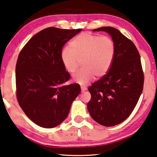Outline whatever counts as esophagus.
<instances>
[{
  "label": "esophagus",
  "mask_w": 157,
  "mask_h": 157,
  "mask_svg": "<svg viewBox=\"0 0 157 157\" xmlns=\"http://www.w3.org/2000/svg\"><path fill=\"white\" fill-rule=\"evenodd\" d=\"M81 89H82V92H84V91L86 90L87 89V88H86V87H85V86H81Z\"/></svg>",
  "instance_id": "1"
}]
</instances>
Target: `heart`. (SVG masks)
Segmentation results:
<instances>
[{
	"instance_id": "obj_1",
	"label": "heart",
	"mask_w": 157,
	"mask_h": 157,
	"mask_svg": "<svg viewBox=\"0 0 157 157\" xmlns=\"http://www.w3.org/2000/svg\"><path fill=\"white\" fill-rule=\"evenodd\" d=\"M113 41L107 36H99L83 33L76 36L69 47L62 49L61 60L67 71L74 73L80 61L82 69L73 75L77 83L84 85L97 78L106 75L115 57Z\"/></svg>"
}]
</instances>
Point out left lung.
I'll list each match as a JSON object with an SVG mask.
<instances>
[{"instance_id": "left-lung-1", "label": "left lung", "mask_w": 157, "mask_h": 157, "mask_svg": "<svg viewBox=\"0 0 157 157\" xmlns=\"http://www.w3.org/2000/svg\"><path fill=\"white\" fill-rule=\"evenodd\" d=\"M93 31L109 33L115 53L109 71L88 88L91 99L87 108L98 124L113 126L130 115L143 91L140 55L135 44L115 28L104 27Z\"/></svg>"}]
</instances>
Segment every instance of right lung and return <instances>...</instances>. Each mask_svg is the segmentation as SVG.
Masks as SVG:
<instances>
[{"label": "right lung", "instance_id": "add662e5", "mask_svg": "<svg viewBox=\"0 0 157 157\" xmlns=\"http://www.w3.org/2000/svg\"><path fill=\"white\" fill-rule=\"evenodd\" d=\"M82 29L48 27L31 38L19 53L16 66V97L24 113L38 126L51 128L69 115L81 91L61 60L62 47Z\"/></svg>", "mask_w": 157, "mask_h": 157}]
</instances>
